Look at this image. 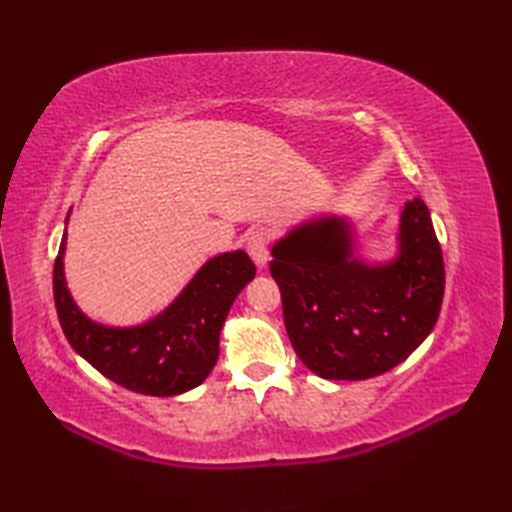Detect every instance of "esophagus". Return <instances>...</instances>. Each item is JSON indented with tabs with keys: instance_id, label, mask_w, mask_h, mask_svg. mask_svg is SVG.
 <instances>
[{
	"instance_id": "esophagus-1",
	"label": "esophagus",
	"mask_w": 512,
	"mask_h": 512,
	"mask_svg": "<svg viewBox=\"0 0 512 512\" xmlns=\"http://www.w3.org/2000/svg\"><path fill=\"white\" fill-rule=\"evenodd\" d=\"M246 250L259 270H264L268 266V235L264 231H255L248 237Z\"/></svg>"
}]
</instances>
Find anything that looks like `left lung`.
Segmentation results:
<instances>
[{
  "mask_svg": "<svg viewBox=\"0 0 512 512\" xmlns=\"http://www.w3.org/2000/svg\"><path fill=\"white\" fill-rule=\"evenodd\" d=\"M270 255L290 343L321 378L385 374L438 321L444 262L431 213L418 198L402 209L396 255L385 262L358 255L356 224L343 213H321L292 226Z\"/></svg>",
  "mask_w": 512,
  "mask_h": 512,
  "instance_id": "1",
  "label": "left lung"
}]
</instances>
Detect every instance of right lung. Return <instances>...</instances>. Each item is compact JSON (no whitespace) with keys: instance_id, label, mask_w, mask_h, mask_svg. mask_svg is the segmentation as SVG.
<instances>
[{"instance_id":"right-lung-1","label":"right lung","mask_w":512,"mask_h":512,"mask_svg":"<svg viewBox=\"0 0 512 512\" xmlns=\"http://www.w3.org/2000/svg\"><path fill=\"white\" fill-rule=\"evenodd\" d=\"M68 220L70 215L65 226ZM65 239L68 228L54 262V306L72 350L105 378L136 394L180 396L204 383L220 356L226 314L255 277V264L244 250L211 257L165 310L121 328L94 321L76 306L63 270Z\"/></svg>"}]
</instances>
